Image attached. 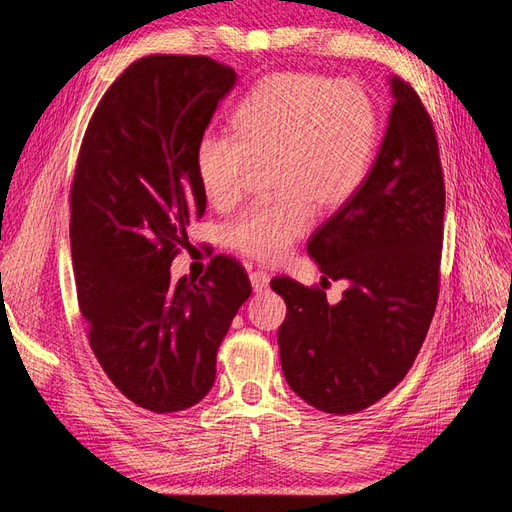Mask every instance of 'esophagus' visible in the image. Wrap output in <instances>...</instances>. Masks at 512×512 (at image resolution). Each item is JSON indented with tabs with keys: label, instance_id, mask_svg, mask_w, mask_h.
<instances>
[{
	"label": "esophagus",
	"instance_id": "34e87169",
	"mask_svg": "<svg viewBox=\"0 0 512 512\" xmlns=\"http://www.w3.org/2000/svg\"><path fill=\"white\" fill-rule=\"evenodd\" d=\"M250 282H252V288L256 294H262L267 288H269V282H271V275L267 271H254L250 275Z\"/></svg>",
	"mask_w": 512,
	"mask_h": 512
}]
</instances>
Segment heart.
I'll use <instances>...</instances> for the list:
<instances>
[{"label": "heart", "mask_w": 512, "mask_h": 512, "mask_svg": "<svg viewBox=\"0 0 512 512\" xmlns=\"http://www.w3.org/2000/svg\"><path fill=\"white\" fill-rule=\"evenodd\" d=\"M235 138L205 134L194 153L196 179L213 207L241 196L252 166L269 164L277 198L247 209L226 230V243L260 262L282 260L318 211H337L359 192L376 147L378 119L354 81L312 72H275L232 115Z\"/></svg>", "instance_id": "heart-1"}]
</instances>
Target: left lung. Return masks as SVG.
<instances>
[{"label":"left lung","mask_w":512,"mask_h":512,"mask_svg":"<svg viewBox=\"0 0 512 512\" xmlns=\"http://www.w3.org/2000/svg\"><path fill=\"white\" fill-rule=\"evenodd\" d=\"M393 106L359 192L307 243L324 277L346 280L342 301L290 277L277 331L290 389L329 414L369 408L404 380L438 303L444 181L436 130L416 91L391 76Z\"/></svg>","instance_id":"8db88e82"}]
</instances>
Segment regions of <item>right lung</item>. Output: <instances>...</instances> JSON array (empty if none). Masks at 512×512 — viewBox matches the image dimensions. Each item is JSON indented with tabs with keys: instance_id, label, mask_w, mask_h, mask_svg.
<instances>
[{
	"instance_id": "1",
	"label": "right lung",
	"mask_w": 512,
	"mask_h": 512,
	"mask_svg": "<svg viewBox=\"0 0 512 512\" xmlns=\"http://www.w3.org/2000/svg\"><path fill=\"white\" fill-rule=\"evenodd\" d=\"M237 72L203 55H149L108 87L91 117L70 192L76 297L91 350L136 406L192 408L215 382V356L252 294L235 258L198 282L170 262L205 215L194 153Z\"/></svg>"
}]
</instances>
